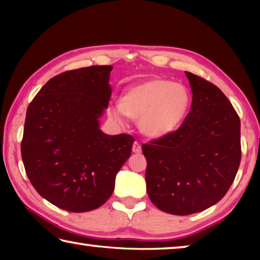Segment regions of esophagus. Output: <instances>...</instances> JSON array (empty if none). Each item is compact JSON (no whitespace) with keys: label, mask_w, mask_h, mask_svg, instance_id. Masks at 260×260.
Segmentation results:
<instances>
[{"label":"esophagus","mask_w":260,"mask_h":260,"mask_svg":"<svg viewBox=\"0 0 260 260\" xmlns=\"http://www.w3.org/2000/svg\"><path fill=\"white\" fill-rule=\"evenodd\" d=\"M141 151H142V148H141V144L139 142H135L133 143V152L135 153H141Z\"/></svg>","instance_id":"1"}]
</instances>
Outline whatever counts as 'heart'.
Wrapping results in <instances>:
<instances>
[{
	"mask_svg": "<svg viewBox=\"0 0 260 260\" xmlns=\"http://www.w3.org/2000/svg\"><path fill=\"white\" fill-rule=\"evenodd\" d=\"M190 107V94L181 83L164 79H147L129 86L121 94L119 107L110 114L121 121L122 116L139 119V129L149 139H162L182 124Z\"/></svg>",
	"mask_w": 260,
	"mask_h": 260,
	"instance_id": "b5f03b06",
	"label": "heart"
}]
</instances>
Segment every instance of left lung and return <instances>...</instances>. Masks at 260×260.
Wrapping results in <instances>:
<instances>
[{"label":"left lung","instance_id":"obj_1","mask_svg":"<svg viewBox=\"0 0 260 260\" xmlns=\"http://www.w3.org/2000/svg\"><path fill=\"white\" fill-rule=\"evenodd\" d=\"M192 101L178 131L143 144L150 201L175 215L201 212L222 199L241 161V122L225 94L186 72Z\"/></svg>","mask_w":260,"mask_h":260}]
</instances>
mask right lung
Instances as JSON below:
<instances>
[{
	"label": "right lung",
	"mask_w": 260,
	"mask_h": 260,
	"mask_svg": "<svg viewBox=\"0 0 260 260\" xmlns=\"http://www.w3.org/2000/svg\"><path fill=\"white\" fill-rule=\"evenodd\" d=\"M111 71L110 65H95L60 73L41 88L26 112V174L43 199L70 212L103 205L131 156V135H108L100 128L111 96Z\"/></svg>",
	"instance_id": "obj_1"
}]
</instances>
